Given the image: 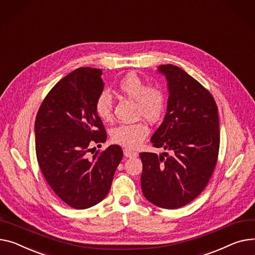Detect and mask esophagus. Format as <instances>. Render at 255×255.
I'll use <instances>...</instances> for the list:
<instances>
[{"label":"esophagus","mask_w":255,"mask_h":255,"mask_svg":"<svg viewBox=\"0 0 255 255\" xmlns=\"http://www.w3.org/2000/svg\"><path fill=\"white\" fill-rule=\"evenodd\" d=\"M124 156L126 158H134V157H137L138 154H137V152L129 150V149H124Z\"/></svg>","instance_id":"1"}]
</instances>
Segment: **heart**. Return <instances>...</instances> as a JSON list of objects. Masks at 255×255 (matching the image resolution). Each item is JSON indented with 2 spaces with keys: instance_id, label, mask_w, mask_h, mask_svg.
Segmentation results:
<instances>
[{
  "instance_id": "obj_1",
  "label": "heart",
  "mask_w": 255,
  "mask_h": 255,
  "mask_svg": "<svg viewBox=\"0 0 255 255\" xmlns=\"http://www.w3.org/2000/svg\"><path fill=\"white\" fill-rule=\"evenodd\" d=\"M118 91L127 98L136 101L137 116L149 122H156L165 110V95L162 89L147 86L146 82L136 73H128L117 85ZM96 115L104 121L113 118V97L108 90L101 91L95 100ZM148 135V127L142 122L120 124L112 129L114 142L128 148L138 147Z\"/></svg>"
}]
</instances>
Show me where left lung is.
Masks as SVG:
<instances>
[{"mask_svg":"<svg viewBox=\"0 0 255 255\" xmlns=\"http://www.w3.org/2000/svg\"><path fill=\"white\" fill-rule=\"evenodd\" d=\"M158 72L166 78L169 96L164 120L150 141L170 155L140 152L141 190L154 205L176 209L202 193L214 170L218 111L209 91L180 67L162 64Z\"/></svg>","mask_w":255,"mask_h":255,"instance_id":"8db88e82","label":"left lung"}]
</instances>
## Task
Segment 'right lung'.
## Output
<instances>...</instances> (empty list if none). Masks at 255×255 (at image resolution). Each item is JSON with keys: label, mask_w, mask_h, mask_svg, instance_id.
<instances>
[{"label": "right lung", "mask_w": 255, "mask_h": 255, "mask_svg": "<svg viewBox=\"0 0 255 255\" xmlns=\"http://www.w3.org/2000/svg\"><path fill=\"white\" fill-rule=\"evenodd\" d=\"M101 75V70L80 67L62 78L45 97L35 122L41 171L53 192L76 209L90 208L107 197L123 158L117 144L90 155L93 142L107 140L94 108L104 91Z\"/></svg>", "instance_id": "obj_1"}]
</instances>
